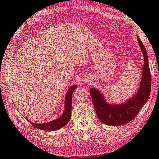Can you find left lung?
<instances>
[{
    "label": "left lung",
    "instance_id": "left-lung-1",
    "mask_svg": "<svg viewBox=\"0 0 159 159\" xmlns=\"http://www.w3.org/2000/svg\"><path fill=\"white\" fill-rule=\"evenodd\" d=\"M138 41L144 56V66L140 86L136 95L123 104L110 106L105 102L102 94L97 89L92 88L89 90L97 117L105 125L119 126L131 122L149 99L152 79L148 53L139 37H138Z\"/></svg>",
    "mask_w": 159,
    "mask_h": 159
}]
</instances>
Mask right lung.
Instances as JSON below:
<instances>
[{
  "instance_id": "right-lung-1",
  "label": "right lung",
  "mask_w": 159,
  "mask_h": 159,
  "mask_svg": "<svg viewBox=\"0 0 159 159\" xmlns=\"http://www.w3.org/2000/svg\"><path fill=\"white\" fill-rule=\"evenodd\" d=\"M77 85H74L69 89L67 93L66 94L65 99V112L61 117L57 118L56 120L52 121L51 122L44 123V124H34L31 122L30 121L28 120L34 127L37 129L44 130V131H56L61 129L63 126H65L70 122L71 118V110L72 106V94L75 89L76 88Z\"/></svg>"
}]
</instances>
